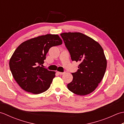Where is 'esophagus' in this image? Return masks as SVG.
Listing matches in <instances>:
<instances>
[{
    "label": "esophagus",
    "instance_id": "esophagus-1",
    "mask_svg": "<svg viewBox=\"0 0 124 124\" xmlns=\"http://www.w3.org/2000/svg\"><path fill=\"white\" fill-rule=\"evenodd\" d=\"M57 73H58V74H59V75H62L64 74V73H65V72H59V71H58V72H57Z\"/></svg>",
    "mask_w": 124,
    "mask_h": 124
}]
</instances>
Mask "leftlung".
I'll return each mask as SVG.
<instances>
[{
    "instance_id": "1",
    "label": "left lung",
    "mask_w": 124,
    "mask_h": 124,
    "mask_svg": "<svg viewBox=\"0 0 124 124\" xmlns=\"http://www.w3.org/2000/svg\"><path fill=\"white\" fill-rule=\"evenodd\" d=\"M72 61L80 62L79 69L72 73L68 88L78 95H86L96 89L104 77L107 59L98 42L80 32L61 33Z\"/></svg>"
}]
</instances>
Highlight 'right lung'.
Listing matches in <instances>:
<instances>
[{
    "instance_id": "1",
    "label": "right lung",
    "mask_w": 124,
    "mask_h": 124,
    "mask_svg": "<svg viewBox=\"0 0 124 124\" xmlns=\"http://www.w3.org/2000/svg\"><path fill=\"white\" fill-rule=\"evenodd\" d=\"M62 44L58 35L47 34L29 39L17 47L9 64L14 79L23 90L38 94L49 88L55 72L41 65L49 48Z\"/></svg>"
}]
</instances>
